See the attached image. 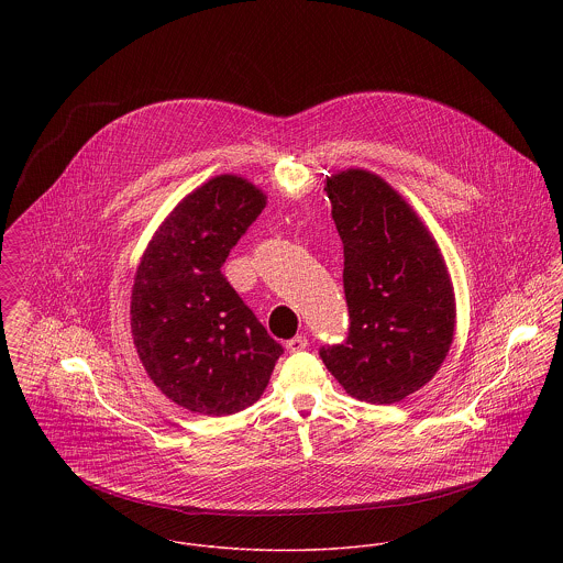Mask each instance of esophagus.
Listing matches in <instances>:
<instances>
[{"label": "esophagus", "mask_w": 563, "mask_h": 563, "mask_svg": "<svg viewBox=\"0 0 563 563\" xmlns=\"http://www.w3.org/2000/svg\"><path fill=\"white\" fill-rule=\"evenodd\" d=\"M308 344H310V342H308L306 335H295L292 340L286 342V349H288L290 353H299V351H303Z\"/></svg>", "instance_id": "1"}]
</instances>
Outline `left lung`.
Listing matches in <instances>:
<instances>
[{
	"label": "left lung",
	"instance_id": "left-lung-1",
	"mask_svg": "<svg viewBox=\"0 0 563 563\" xmlns=\"http://www.w3.org/2000/svg\"><path fill=\"white\" fill-rule=\"evenodd\" d=\"M324 190L344 246L351 322L344 342L322 346V362L357 401H402L431 382L453 342L455 295L444 257L379 175L340 170Z\"/></svg>",
	"mask_w": 563,
	"mask_h": 563
}]
</instances>
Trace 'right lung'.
I'll list each match as a JSON object with an SVG mask.
<instances>
[{
  "instance_id": "obj_1",
  "label": "right lung",
  "mask_w": 563,
  "mask_h": 563,
  "mask_svg": "<svg viewBox=\"0 0 563 563\" xmlns=\"http://www.w3.org/2000/svg\"><path fill=\"white\" fill-rule=\"evenodd\" d=\"M264 206L249 179L217 175L175 206L136 268V353L162 395L184 409L225 416L253 405L284 353L221 273Z\"/></svg>"
}]
</instances>
